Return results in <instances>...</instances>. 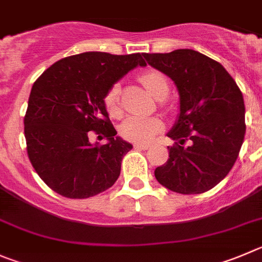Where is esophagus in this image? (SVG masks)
Listing matches in <instances>:
<instances>
[{
    "label": "esophagus",
    "mask_w": 262,
    "mask_h": 262,
    "mask_svg": "<svg viewBox=\"0 0 262 262\" xmlns=\"http://www.w3.org/2000/svg\"><path fill=\"white\" fill-rule=\"evenodd\" d=\"M134 147H135V149H143V150H147V149H149V144H135V145H134Z\"/></svg>",
    "instance_id": "34e87169"
}]
</instances>
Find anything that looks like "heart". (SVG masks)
<instances>
[{"mask_svg":"<svg viewBox=\"0 0 262 262\" xmlns=\"http://www.w3.org/2000/svg\"><path fill=\"white\" fill-rule=\"evenodd\" d=\"M140 81L145 90L153 97L161 101L169 95V83L166 78L158 71H148L140 76ZM121 85L114 84L105 96V107L110 115H118L121 113L119 105ZM164 129V124L157 118H143V117H128L121 126V135L126 140L134 143H149Z\"/></svg>","mask_w":262,"mask_h":262,"instance_id":"b5f03b06","label":"heart"}]
</instances>
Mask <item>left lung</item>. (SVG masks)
Returning a JSON list of instances; mask_svg holds the SVG:
<instances>
[{
  "label": "left lung",
  "instance_id": "8db88e82",
  "mask_svg": "<svg viewBox=\"0 0 262 262\" xmlns=\"http://www.w3.org/2000/svg\"><path fill=\"white\" fill-rule=\"evenodd\" d=\"M179 93L178 119L167 133L169 160L155 170L158 183L191 195L217 186L234 166L244 140L243 95L220 62L192 49L143 53ZM190 140L187 147L183 144Z\"/></svg>",
  "mask_w": 262,
  "mask_h": 262
}]
</instances>
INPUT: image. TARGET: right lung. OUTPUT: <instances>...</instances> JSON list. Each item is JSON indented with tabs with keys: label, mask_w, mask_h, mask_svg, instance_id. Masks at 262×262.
Masks as SVG:
<instances>
[{
	"label": "right lung",
	"mask_w": 262,
	"mask_h": 262,
	"mask_svg": "<svg viewBox=\"0 0 262 262\" xmlns=\"http://www.w3.org/2000/svg\"><path fill=\"white\" fill-rule=\"evenodd\" d=\"M143 54L85 52L59 59L33 83L25 117L27 153L48 187L69 199L98 195L115 183L133 145L117 135L105 96ZM91 130L108 143L92 144Z\"/></svg>",
	"instance_id": "right-lung-1"
}]
</instances>
